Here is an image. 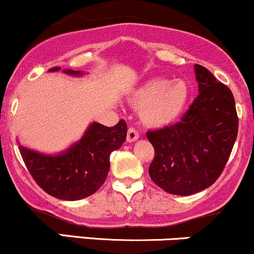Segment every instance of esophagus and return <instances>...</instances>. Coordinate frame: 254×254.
I'll return each instance as SVG.
<instances>
[{
  "instance_id": "esophagus-1",
  "label": "esophagus",
  "mask_w": 254,
  "mask_h": 254,
  "mask_svg": "<svg viewBox=\"0 0 254 254\" xmlns=\"http://www.w3.org/2000/svg\"><path fill=\"white\" fill-rule=\"evenodd\" d=\"M138 136H139V133H138V131H137L135 127H129V129H127V142H135L137 138H138Z\"/></svg>"
}]
</instances>
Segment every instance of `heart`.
<instances>
[{
    "label": "heart",
    "mask_w": 254,
    "mask_h": 254,
    "mask_svg": "<svg viewBox=\"0 0 254 254\" xmlns=\"http://www.w3.org/2000/svg\"><path fill=\"white\" fill-rule=\"evenodd\" d=\"M130 103L139 110V117L151 127H167L182 115L189 100V87L184 81L151 78L133 90Z\"/></svg>",
    "instance_id": "obj_1"
}]
</instances>
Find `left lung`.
<instances>
[{"label":"left lung","instance_id":"left-lung-1","mask_svg":"<svg viewBox=\"0 0 254 254\" xmlns=\"http://www.w3.org/2000/svg\"><path fill=\"white\" fill-rule=\"evenodd\" d=\"M199 94L180 122L147 131L154 147L149 176L162 190L189 196L218 179L238 136L233 93L203 65L196 64Z\"/></svg>","mask_w":254,"mask_h":254}]
</instances>
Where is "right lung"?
Returning a JSON list of instances; mask_svg holds the SVG:
<instances>
[{
  "label": "right lung",
  "instance_id": "right-lung-1",
  "mask_svg": "<svg viewBox=\"0 0 254 254\" xmlns=\"http://www.w3.org/2000/svg\"><path fill=\"white\" fill-rule=\"evenodd\" d=\"M64 72L81 75V71L75 70ZM127 131L124 119L111 127L93 123L80 142L60 155H44L22 145L19 150L34 182L46 193L58 199L77 200L101 188L110 170L111 153L124 143Z\"/></svg>",
  "mask_w": 254,
  "mask_h": 254
}]
</instances>
